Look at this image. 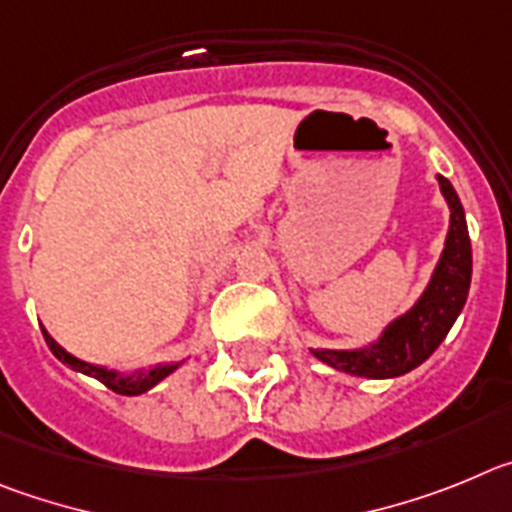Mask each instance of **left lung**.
I'll list each match as a JSON object with an SVG mask.
<instances>
[{
  "mask_svg": "<svg viewBox=\"0 0 512 512\" xmlns=\"http://www.w3.org/2000/svg\"><path fill=\"white\" fill-rule=\"evenodd\" d=\"M449 204V234L436 270L413 308L390 321L377 342L362 349H311L313 357L334 370L367 380H388L416 370L436 352L467 303L472 280V245L467 219L457 191L444 176H436Z\"/></svg>",
  "mask_w": 512,
  "mask_h": 512,
  "instance_id": "1",
  "label": "left lung"
}]
</instances>
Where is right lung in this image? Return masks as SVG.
Instances as JSON below:
<instances>
[{
	"label": "right lung",
	"instance_id": "right-lung-1",
	"mask_svg": "<svg viewBox=\"0 0 512 512\" xmlns=\"http://www.w3.org/2000/svg\"><path fill=\"white\" fill-rule=\"evenodd\" d=\"M43 336H45V344L50 347V352L61 359L63 365H68L71 370H76V372H84V375L94 377V380L104 382L109 390H114V393H119V395H142V393H147V390L155 388L160 380H165L170 372H176L178 367H181V362H176V365H155L153 370H137V372H132V375H119L117 370L91 365V362H84V359L73 357V354L66 352V349L55 342L53 336H50L45 329H43Z\"/></svg>",
	"mask_w": 512,
	"mask_h": 512
}]
</instances>
